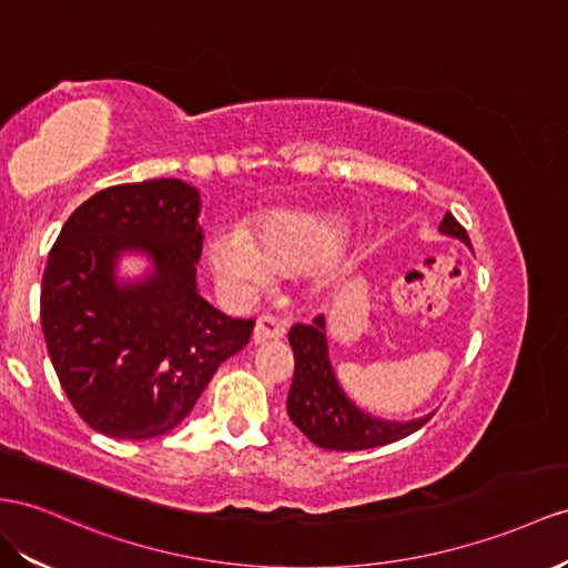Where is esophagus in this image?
<instances>
[{"label":"esophagus","mask_w":568,"mask_h":568,"mask_svg":"<svg viewBox=\"0 0 568 568\" xmlns=\"http://www.w3.org/2000/svg\"><path fill=\"white\" fill-rule=\"evenodd\" d=\"M287 331V324L281 322L278 316H258V322L254 326V341L256 343H266V341H278L285 336Z\"/></svg>","instance_id":"34e87169"}]
</instances>
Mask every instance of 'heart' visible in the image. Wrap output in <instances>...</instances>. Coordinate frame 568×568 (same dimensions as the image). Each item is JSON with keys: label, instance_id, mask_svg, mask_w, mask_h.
I'll use <instances>...</instances> for the list:
<instances>
[{"label": "heart", "instance_id": "b5f03b06", "mask_svg": "<svg viewBox=\"0 0 568 568\" xmlns=\"http://www.w3.org/2000/svg\"><path fill=\"white\" fill-rule=\"evenodd\" d=\"M347 227L341 217L312 213H275L258 230V242L242 227L215 230L209 258L217 278L235 290L264 287L275 268L295 271L336 256Z\"/></svg>", "mask_w": 568, "mask_h": 568}]
</instances>
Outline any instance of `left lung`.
<instances>
[{"label":"left lung","mask_w":568,"mask_h":568,"mask_svg":"<svg viewBox=\"0 0 568 568\" xmlns=\"http://www.w3.org/2000/svg\"><path fill=\"white\" fill-rule=\"evenodd\" d=\"M444 235L458 237L470 246V237L454 215L446 213L439 225ZM290 347L295 353V376L287 394V415L295 427L312 444L326 450H362L386 446L417 432L429 423V417H417L410 423L379 419L345 396L336 372L328 359L326 318L316 316L312 324H295L290 328Z\"/></svg>","instance_id":"1"}]
</instances>
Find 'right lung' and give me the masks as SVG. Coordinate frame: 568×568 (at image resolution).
<instances>
[{
	"instance_id": "right-lung-1",
	"label": "right lung",
	"mask_w": 568,
	"mask_h": 568,
	"mask_svg": "<svg viewBox=\"0 0 568 568\" xmlns=\"http://www.w3.org/2000/svg\"><path fill=\"white\" fill-rule=\"evenodd\" d=\"M199 211L182 180L118 184L83 201L52 244L42 333L67 398L100 434H168L252 338L254 318H230L199 295ZM122 251L150 254L149 280L116 283Z\"/></svg>"
}]
</instances>
